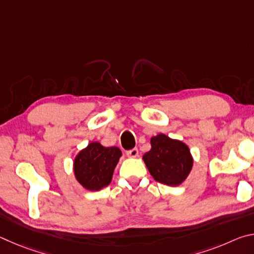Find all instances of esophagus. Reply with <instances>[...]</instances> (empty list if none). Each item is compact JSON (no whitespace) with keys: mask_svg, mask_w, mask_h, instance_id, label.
Masks as SVG:
<instances>
[{"mask_svg":"<svg viewBox=\"0 0 254 254\" xmlns=\"http://www.w3.org/2000/svg\"><path fill=\"white\" fill-rule=\"evenodd\" d=\"M127 156L130 157V158H136L137 156H139V150H137L136 148L132 149V150H128V151L127 152Z\"/></svg>","mask_w":254,"mask_h":254,"instance_id":"esophagus-1","label":"esophagus"}]
</instances>
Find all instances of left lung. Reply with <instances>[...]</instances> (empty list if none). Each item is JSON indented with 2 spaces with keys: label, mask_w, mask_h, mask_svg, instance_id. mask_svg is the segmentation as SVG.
Wrapping results in <instances>:
<instances>
[{
  "label": "left lung",
  "mask_w": 254,
  "mask_h": 254,
  "mask_svg": "<svg viewBox=\"0 0 254 254\" xmlns=\"http://www.w3.org/2000/svg\"><path fill=\"white\" fill-rule=\"evenodd\" d=\"M151 149L142 159L149 173L158 183L179 186L190 174L194 158L186 143L159 133L150 139Z\"/></svg>",
  "instance_id": "1"
}]
</instances>
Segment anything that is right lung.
<instances>
[{
	"instance_id": "1",
	"label": "right lung",
	"mask_w": 254,
	"mask_h": 254,
	"mask_svg": "<svg viewBox=\"0 0 254 254\" xmlns=\"http://www.w3.org/2000/svg\"><path fill=\"white\" fill-rule=\"evenodd\" d=\"M121 156L122 152L118 147H104L93 141L81 149L72 161L76 180L86 190H101L112 182Z\"/></svg>"
}]
</instances>
